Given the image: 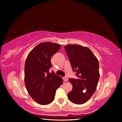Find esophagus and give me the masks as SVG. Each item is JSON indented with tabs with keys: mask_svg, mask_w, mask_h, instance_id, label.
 I'll list each match as a JSON object with an SVG mask.
<instances>
[{
	"mask_svg": "<svg viewBox=\"0 0 122 122\" xmlns=\"http://www.w3.org/2000/svg\"><path fill=\"white\" fill-rule=\"evenodd\" d=\"M63 80L64 81H67L68 80V77H67V76H65V77H63Z\"/></svg>",
	"mask_w": 122,
	"mask_h": 122,
	"instance_id": "1",
	"label": "esophagus"
}]
</instances>
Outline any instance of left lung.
<instances>
[{
  "instance_id": "obj_1",
  "label": "left lung",
  "mask_w": 122,
  "mask_h": 122,
  "mask_svg": "<svg viewBox=\"0 0 122 122\" xmlns=\"http://www.w3.org/2000/svg\"><path fill=\"white\" fill-rule=\"evenodd\" d=\"M65 49L77 76L76 79H69L73 88L68 94V97L72 103L82 104L89 100L96 89L100 78L98 61L88 47L68 45Z\"/></svg>"
}]
</instances>
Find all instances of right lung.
I'll return each mask as SVG.
<instances>
[{
	"mask_svg": "<svg viewBox=\"0 0 122 122\" xmlns=\"http://www.w3.org/2000/svg\"><path fill=\"white\" fill-rule=\"evenodd\" d=\"M61 45L50 42L41 43L29 53L25 65V83L30 97L41 105L52 102L55 92L63 83L60 76L49 69L51 59Z\"/></svg>",
	"mask_w": 122,
	"mask_h": 122,
	"instance_id": "right-lung-1",
	"label": "right lung"
}]
</instances>
